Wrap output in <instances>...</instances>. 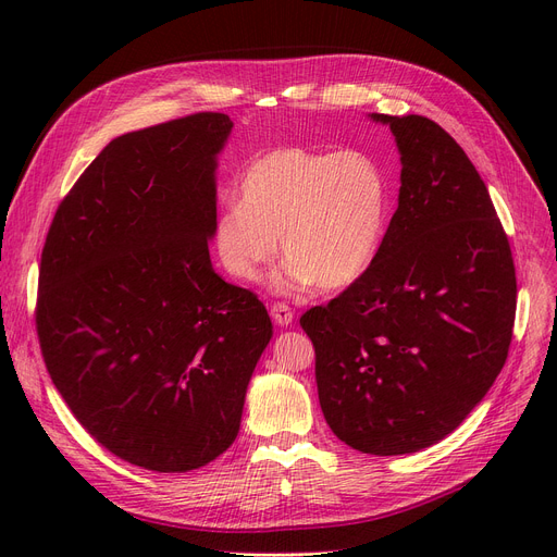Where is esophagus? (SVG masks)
<instances>
[{
    "mask_svg": "<svg viewBox=\"0 0 557 557\" xmlns=\"http://www.w3.org/2000/svg\"><path fill=\"white\" fill-rule=\"evenodd\" d=\"M271 318L277 325L286 327V325H290V320H294V309H290L286 302H275L271 307Z\"/></svg>",
    "mask_w": 557,
    "mask_h": 557,
    "instance_id": "1",
    "label": "esophagus"
}]
</instances>
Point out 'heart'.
<instances>
[{
  "label": "heart",
  "instance_id": "heart-1",
  "mask_svg": "<svg viewBox=\"0 0 557 557\" xmlns=\"http://www.w3.org/2000/svg\"><path fill=\"white\" fill-rule=\"evenodd\" d=\"M386 219L388 185L372 158L277 146L244 169L237 205L223 208L212 225V246L234 280L255 282L277 257L282 237L288 259L282 288L313 282L338 290L372 267Z\"/></svg>",
  "mask_w": 557,
  "mask_h": 557
}]
</instances>
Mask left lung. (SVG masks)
<instances>
[{"label":"left lung","instance_id":"obj_1","mask_svg":"<svg viewBox=\"0 0 557 557\" xmlns=\"http://www.w3.org/2000/svg\"><path fill=\"white\" fill-rule=\"evenodd\" d=\"M401 153L399 205L372 267L302 313L338 441L374 456L449 435L502 372L515 327L508 234L476 166L420 114H372Z\"/></svg>","mask_w":557,"mask_h":557}]
</instances>
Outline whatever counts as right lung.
<instances>
[{
	"instance_id": "1",
	"label": "right lung",
	"mask_w": 557,
	"mask_h": 557,
	"mask_svg": "<svg viewBox=\"0 0 557 557\" xmlns=\"http://www.w3.org/2000/svg\"><path fill=\"white\" fill-rule=\"evenodd\" d=\"M223 112L126 133L92 160L49 225L36 332L53 386L116 458L189 472L239 433L273 336L250 288L214 273Z\"/></svg>"
}]
</instances>
